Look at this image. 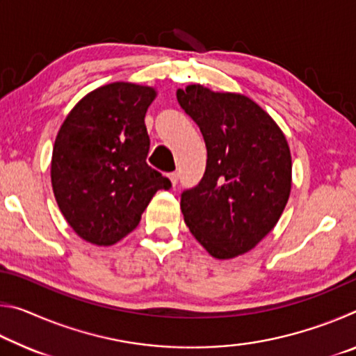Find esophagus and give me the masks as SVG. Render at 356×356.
Returning a JSON list of instances; mask_svg holds the SVG:
<instances>
[{"label": "esophagus", "mask_w": 356, "mask_h": 356, "mask_svg": "<svg viewBox=\"0 0 356 356\" xmlns=\"http://www.w3.org/2000/svg\"><path fill=\"white\" fill-rule=\"evenodd\" d=\"M168 177H170L172 186H176V185H177V182H179V172H171L170 176H168Z\"/></svg>", "instance_id": "esophagus-1"}]
</instances>
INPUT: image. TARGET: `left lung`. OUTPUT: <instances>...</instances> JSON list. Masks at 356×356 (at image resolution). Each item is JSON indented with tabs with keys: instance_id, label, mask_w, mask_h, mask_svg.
I'll use <instances>...</instances> for the list:
<instances>
[{
	"instance_id": "1",
	"label": "left lung",
	"mask_w": 356,
	"mask_h": 356,
	"mask_svg": "<svg viewBox=\"0 0 356 356\" xmlns=\"http://www.w3.org/2000/svg\"><path fill=\"white\" fill-rule=\"evenodd\" d=\"M176 95L207 147L202 180L182 193L184 220L215 259L245 254L276 226L291 196L292 156L286 136L243 94L188 84Z\"/></svg>"
}]
</instances>
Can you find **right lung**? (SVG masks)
Masks as SVG:
<instances>
[{
  "label": "right lung",
  "mask_w": 356,
  "mask_h": 356,
  "mask_svg": "<svg viewBox=\"0 0 356 356\" xmlns=\"http://www.w3.org/2000/svg\"><path fill=\"white\" fill-rule=\"evenodd\" d=\"M156 89L116 81L94 89L72 108L51 155L58 207L83 240L110 246L140 225L159 190L171 186L146 163L144 116Z\"/></svg>",
  "instance_id": "right-lung-1"
}]
</instances>
